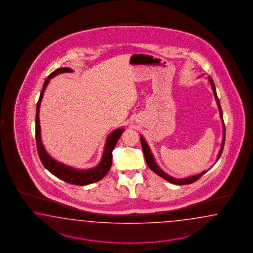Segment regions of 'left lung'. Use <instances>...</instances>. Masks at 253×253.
I'll list each match as a JSON object with an SVG mask.
<instances>
[{"label": "left lung", "mask_w": 253, "mask_h": 253, "mask_svg": "<svg viewBox=\"0 0 253 253\" xmlns=\"http://www.w3.org/2000/svg\"><path fill=\"white\" fill-rule=\"evenodd\" d=\"M209 81H210L211 85V88H212V91H213V94H214L215 99H216L217 105H218V108H219V111H220V117H221V120H222V124H223L222 107H221V105H220V101H219V98H218V96H217V93H216L214 83H213V81H212V79H211V77H209ZM140 139H141V146H142V149H143V152H144V156H145V159H146V163H147V165L149 166V168L153 170L155 173H157L158 175H160V176L162 177V178H164L165 180H167V181L169 182V183H172V184H178V185L192 184V183L196 182L197 180H199L200 177L202 176L203 174H205V173H206V172L208 171V170H205V171H203V172H201V173H199V174H197V175H193V176L187 177V178H184V179H175V178H172V177H170L169 175H168L167 173H165V172H164L162 169H161L160 167L157 165V163L155 162V160H154L152 153H151V151H150L149 147H148V146H147V144H146V141H145V139L143 138V136H141ZM224 141H225V129H224V124H223V139H222V147H221V150H220L219 155H218L217 161L220 159V157H221V155H222V150H223V146H224Z\"/></svg>", "instance_id": "left-lung-1"}]
</instances>
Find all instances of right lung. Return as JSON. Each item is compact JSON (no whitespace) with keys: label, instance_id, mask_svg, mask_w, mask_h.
I'll return each mask as SVG.
<instances>
[{"label":"right lung","instance_id":"obj_1","mask_svg":"<svg viewBox=\"0 0 253 253\" xmlns=\"http://www.w3.org/2000/svg\"><path fill=\"white\" fill-rule=\"evenodd\" d=\"M71 71L72 70L68 68H61V69H55L54 72H52L49 76L47 77V79L43 84L42 92L40 94V98H39L37 107H36L35 138H36L39 158L42 161V163L43 164V166L52 174H54V176H56L63 180L64 182L70 184L86 185V184H92V183L99 181L108 172V170L110 169L111 165H112V151L117 145L118 140L123 134L124 129H117L109 134V136L107 137L102 161L100 162L99 165L94 168L89 169H76L70 168L69 166H66L62 163L54 161V159H52L47 154L44 147L42 144V140H41V128H40V118H39L41 102L42 99V95H43L46 86L49 84L50 80L59 73L71 72Z\"/></svg>","mask_w":253,"mask_h":253}]
</instances>
